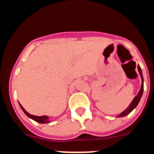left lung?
Instances as JSON below:
<instances>
[{
    "label": "left lung",
    "mask_w": 154,
    "mask_h": 154,
    "mask_svg": "<svg viewBox=\"0 0 154 154\" xmlns=\"http://www.w3.org/2000/svg\"><path fill=\"white\" fill-rule=\"evenodd\" d=\"M137 68H138L139 73H140V75L141 79H142V85H141V88H140V91H139L138 94H137V96H136L135 98L133 99V100L132 101V103L130 104L129 107H128L126 110H124L123 112H121V113L118 116V117H123V116H126V115H128L129 113H130V112H131L132 111H133V110L136 107H137V106L138 105L139 102H140V100L141 97H142L143 92V77L142 70H141L140 67V65H138Z\"/></svg>",
    "instance_id": "1"
}]
</instances>
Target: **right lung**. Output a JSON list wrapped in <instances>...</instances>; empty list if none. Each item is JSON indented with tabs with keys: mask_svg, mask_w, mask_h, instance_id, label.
<instances>
[{
	"mask_svg": "<svg viewBox=\"0 0 154 154\" xmlns=\"http://www.w3.org/2000/svg\"><path fill=\"white\" fill-rule=\"evenodd\" d=\"M19 105H20V106H21V109L23 110V112H24V113L26 114L27 116H28V117L31 118V119H32L33 120L36 121V122H38V123H49L50 121H49V118H48V116H34V115H31L30 113H28V112H27L26 110L24 109V108H23V106H21L20 103H19Z\"/></svg>",
	"mask_w": 154,
	"mask_h": 154,
	"instance_id": "1",
	"label": "right lung"
}]
</instances>
